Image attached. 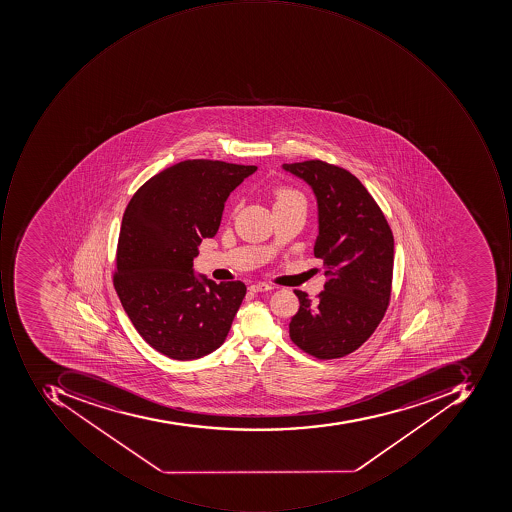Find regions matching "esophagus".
<instances>
[{
    "instance_id": "34e87169",
    "label": "esophagus",
    "mask_w": 512,
    "mask_h": 512,
    "mask_svg": "<svg viewBox=\"0 0 512 512\" xmlns=\"http://www.w3.org/2000/svg\"><path fill=\"white\" fill-rule=\"evenodd\" d=\"M274 289V286L269 283H263V281H258V283L251 284L249 286V291L251 292H266V291H272Z\"/></svg>"
}]
</instances>
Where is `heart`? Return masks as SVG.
<instances>
[{"label":"heart","mask_w":512,"mask_h":512,"mask_svg":"<svg viewBox=\"0 0 512 512\" xmlns=\"http://www.w3.org/2000/svg\"><path fill=\"white\" fill-rule=\"evenodd\" d=\"M272 200H274V208L281 204L294 203V201H303V195L289 186H275L271 191Z\"/></svg>","instance_id":"b5f03b06"}]
</instances>
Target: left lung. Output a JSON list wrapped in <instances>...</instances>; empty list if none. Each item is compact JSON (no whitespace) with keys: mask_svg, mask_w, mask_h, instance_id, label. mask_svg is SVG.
<instances>
[{"mask_svg":"<svg viewBox=\"0 0 512 512\" xmlns=\"http://www.w3.org/2000/svg\"><path fill=\"white\" fill-rule=\"evenodd\" d=\"M314 189L320 234L314 255L323 260L324 289L312 303L294 291L300 309L289 337L318 360L357 351L385 317L394 274V235L377 201L355 175L321 160L284 164Z\"/></svg>","mask_w":512,"mask_h":512,"instance_id":"left-lung-1","label":"left lung"}]
</instances>
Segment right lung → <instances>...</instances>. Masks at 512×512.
<instances>
[{
  "label": "right lung",
  "instance_id": "add662e5",
  "mask_svg": "<svg viewBox=\"0 0 512 512\" xmlns=\"http://www.w3.org/2000/svg\"><path fill=\"white\" fill-rule=\"evenodd\" d=\"M257 166L184 160L149 178L124 211L114 288L147 345L195 360L223 345L246 295L243 281L194 275L203 238L220 228L224 203Z\"/></svg>",
  "mask_w": 512,
  "mask_h": 512
}]
</instances>
